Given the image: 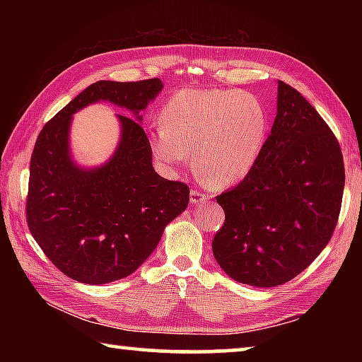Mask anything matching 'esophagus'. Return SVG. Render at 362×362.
<instances>
[{
	"label": "esophagus",
	"instance_id": "34e87169",
	"mask_svg": "<svg viewBox=\"0 0 362 362\" xmlns=\"http://www.w3.org/2000/svg\"><path fill=\"white\" fill-rule=\"evenodd\" d=\"M206 199H207L206 193L199 192V189H192V193H189V203L192 204H201L204 203Z\"/></svg>",
	"mask_w": 362,
	"mask_h": 362
}]
</instances>
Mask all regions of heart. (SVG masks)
<instances>
[{"mask_svg": "<svg viewBox=\"0 0 362 362\" xmlns=\"http://www.w3.org/2000/svg\"><path fill=\"white\" fill-rule=\"evenodd\" d=\"M268 113L259 97L243 90L187 89L163 108V126L150 136L155 158L182 164L194 151L201 182L222 188L244 179L267 142Z\"/></svg>", "mask_w": 362, "mask_h": 362, "instance_id": "obj_1", "label": "heart"}]
</instances>
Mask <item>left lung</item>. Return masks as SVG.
Segmentation results:
<instances>
[{"label":"left lung","mask_w":362,"mask_h":362,"mask_svg":"<svg viewBox=\"0 0 362 362\" xmlns=\"http://www.w3.org/2000/svg\"><path fill=\"white\" fill-rule=\"evenodd\" d=\"M343 187L339 140L297 89L279 81L278 113L259 161L217 196L225 211L212 241L218 265L249 286L293 279L332 238Z\"/></svg>","instance_id":"left-lung-1"}]
</instances>
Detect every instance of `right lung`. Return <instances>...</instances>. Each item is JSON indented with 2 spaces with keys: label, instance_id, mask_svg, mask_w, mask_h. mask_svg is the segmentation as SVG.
<instances>
[{
  "label": "right lung",
  "instance_id": "add662e5",
  "mask_svg": "<svg viewBox=\"0 0 362 362\" xmlns=\"http://www.w3.org/2000/svg\"><path fill=\"white\" fill-rule=\"evenodd\" d=\"M163 89L159 78L97 81L42 127L30 161L27 223L42 252L66 276L84 284L118 281L142 265L164 226L187 209V183L159 177L140 122L119 115L122 140L102 168L84 171L68 153L71 115L108 100L136 115Z\"/></svg>",
  "mask_w": 362,
  "mask_h": 362
}]
</instances>
